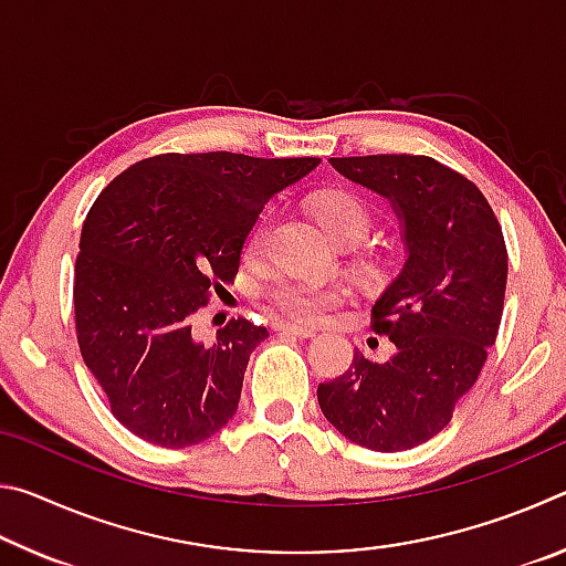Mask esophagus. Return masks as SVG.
Instances as JSON below:
<instances>
[{"mask_svg": "<svg viewBox=\"0 0 566 566\" xmlns=\"http://www.w3.org/2000/svg\"><path fill=\"white\" fill-rule=\"evenodd\" d=\"M274 329L282 334H294V337H302V339L314 337V334H317L312 327H302V324H290V322H280Z\"/></svg>", "mask_w": 566, "mask_h": 566, "instance_id": "34e87169", "label": "esophagus"}]
</instances>
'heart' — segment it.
I'll return each instance as SVG.
<instances>
[{"instance_id":"1","label":"heart","mask_w":566,"mask_h":566,"mask_svg":"<svg viewBox=\"0 0 566 566\" xmlns=\"http://www.w3.org/2000/svg\"><path fill=\"white\" fill-rule=\"evenodd\" d=\"M312 212L317 217L324 232L339 244H359L371 229V212L357 195L344 189H324L312 197ZM264 242V222L256 224L249 234L247 249L256 254ZM272 302L282 312L296 319H319L329 306L344 300V290L337 284H314L282 280L272 286Z\"/></svg>"}]
</instances>
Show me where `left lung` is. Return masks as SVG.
<instances>
[{
  "label": "left lung",
  "instance_id": "left-lung-1",
  "mask_svg": "<svg viewBox=\"0 0 566 566\" xmlns=\"http://www.w3.org/2000/svg\"><path fill=\"white\" fill-rule=\"evenodd\" d=\"M329 165L391 205L405 262L371 306V329L397 352H354L317 389L322 415L349 442L401 452L442 432L482 371L502 322L506 247L474 181L432 157H332Z\"/></svg>",
  "mask_w": 566,
  "mask_h": 566
}]
</instances>
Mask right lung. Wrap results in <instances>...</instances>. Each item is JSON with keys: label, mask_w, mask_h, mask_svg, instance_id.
I'll return each instance as SVG.
<instances>
[{"label": "right lung", "mask_w": 566, "mask_h": 566, "mask_svg": "<svg viewBox=\"0 0 566 566\" xmlns=\"http://www.w3.org/2000/svg\"><path fill=\"white\" fill-rule=\"evenodd\" d=\"M319 161L159 155L92 205L74 266L76 339L129 432L181 449L234 417L249 354L270 332L232 319L205 344L191 319L212 286L232 282L264 205Z\"/></svg>", "instance_id": "obj_1"}]
</instances>
